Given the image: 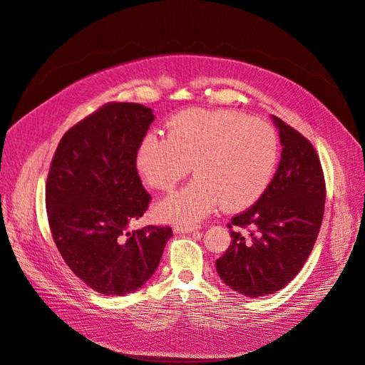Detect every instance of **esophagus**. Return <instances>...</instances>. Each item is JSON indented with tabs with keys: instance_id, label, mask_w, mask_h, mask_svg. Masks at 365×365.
I'll use <instances>...</instances> for the list:
<instances>
[{
	"instance_id": "obj_1",
	"label": "esophagus",
	"mask_w": 365,
	"mask_h": 365,
	"mask_svg": "<svg viewBox=\"0 0 365 365\" xmlns=\"http://www.w3.org/2000/svg\"><path fill=\"white\" fill-rule=\"evenodd\" d=\"M200 225H177L174 227V233H192L199 230Z\"/></svg>"
}]
</instances>
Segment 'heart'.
Listing matches in <instances>:
<instances>
[{"label":"heart","instance_id":"b5f03b06","mask_svg":"<svg viewBox=\"0 0 365 365\" xmlns=\"http://www.w3.org/2000/svg\"><path fill=\"white\" fill-rule=\"evenodd\" d=\"M279 141L274 127L236 110L191 108L168 123L166 137L149 133L135 155L143 182L171 191L192 173L183 190L155 207L165 222L196 224L222 202L225 210L253 205L277 171Z\"/></svg>","mask_w":365,"mask_h":365}]
</instances>
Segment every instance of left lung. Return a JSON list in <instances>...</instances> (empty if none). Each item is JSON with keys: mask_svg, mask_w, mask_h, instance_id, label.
<instances>
[{"mask_svg": "<svg viewBox=\"0 0 365 365\" xmlns=\"http://www.w3.org/2000/svg\"><path fill=\"white\" fill-rule=\"evenodd\" d=\"M282 160L264 194L228 224L232 245L216 270L233 291L257 299L297 275L314 247L324 219L325 180L312 144L272 116Z\"/></svg>", "mask_w": 365, "mask_h": 365, "instance_id": "8db88e82", "label": "left lung"}]
</instances>
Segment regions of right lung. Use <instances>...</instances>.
Returning <instances> with one entry per match:
<instances>
[{
	"label": "right lung",
	"mask_w": 365,
	"mask_h": 365,
	"mask_svg": "<svg viewBox=\"0 0 365 365\" xmlns=\"http://www.w3.org/2000/svg\"><path fill=\"white\" fill-rule=\"evenodd\" d=\"M154 120L141 104H106L63 135L49 168L54 242L74 275L104 295L140 289L173 236L171 227L127 230L149 207L135 155Z\"/></svg>",
	"instance_id": "right-lung-1"
}]
</instances>
